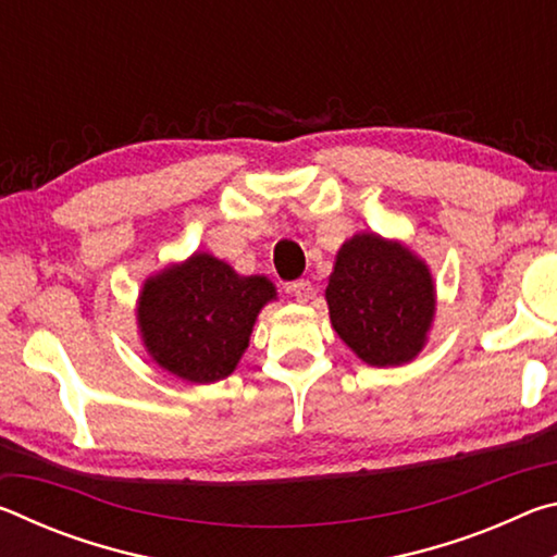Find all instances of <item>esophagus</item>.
<instances>
[{"mask_svg":"<svg viewBox=\"0 0 557 557\" xmlns=\"http://www.w3.org/2000/svg\"><path fill=\"white\" fill-rule=\"evenodd\" d=\"M289 292L297 297V301H309L314 295V287H312V282H309V280H295L289 285Z\"/></svg>","mask_w":557,"mask_h":557,"instance_id":"1","label":"esophagus"}]
</instances>
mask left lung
<instances>
[{"label": "left lung", "mask_w": 557, "mask_h": 557, "mask_svg": "<svg viewBox=\"0 0 557 557\" xmlns=\"http://www.w3.org/2000/svg\"><path fill=\"white\" fill-rule=\"evenodd\" d=\"M336 334L371 366L412 361L435 314V287L425 262L381 235H354L342 245L326 287Z\"/></svg>", "instance_id": "left-lung-1"}]
</instances>
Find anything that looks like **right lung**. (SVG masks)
I'll list each match as a JSON object with an SVG mask.
<instances>
[{
  "label": "right lung",
  "instance_id": "add662e5",
  "mask_svg": "<svg viewBox=\"0 0 557 557\" xmlns=\"http://www.w3.org/2000/svg\"><path fill=\"white\" fill-rule=\"evenodd\" d=\"M272 297L270 280L240 277L223 260L196 252L147 280L139 329L162 369L188 383H213L238 366L256 317Z\"/></svg>",
  "mask_w": 557,
  "mask_h": 557
}]
</instances>
